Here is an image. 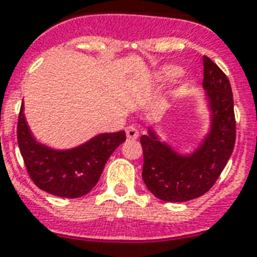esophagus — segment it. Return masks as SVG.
<instances>
[{"mask_svg":"<svg viewBox=\"0 0 257 257\" xmlns=\"http://www.w3.org/2000/svg\"><path fill=\"white\" fill-rule=\"evenodd\" d=\"M125 133H126V137H128L129 140H136L139 137V131H137V128H136L135 125H129V126H126Z\"/></svg>","mask_w":257,"mask_h":257,"instance_id":"esophagus-1","label":"esophagus"}]
</instances>
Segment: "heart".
Here are the masks:
<instances>
[{
    "label": "heart",
    "mask_w": 257,
    "mask_h": 257,
    "mask_svg": "<svg viewBox=\"0 0 257 257\" xmlns=\"http://www.w3.org/2000/svg\"><path fill=\"white\" fill-rule=\"evenodd\" d=\"M181 72H182V70L177 66H166L160 72V78L162 80H172V79H176L177 76H179Z\"/></svg>",
    "instance_id": "1"
}]
</instances>
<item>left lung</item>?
Listing matches in <instances>:
<instances>
[{
  "mask_svg": "<svg viewBox=\"0 0 257 257\" xmlns=\"http://www.w3.org/2000/svg\"><path fill=\"white\" fill-rule=\"evenodd\" d=\"M203 88L211 108V131L191 156H179L160 143L149 129L141 136L143 179L154 197L166 202H186L206 194L232 154L236 140L233 96L227 75L203 56Z\"/></svg>",
  "mask_w": 257,
  "mask_h": 257,
  "instance_id": "1",
  "label": "left lung"
}]
</instances>
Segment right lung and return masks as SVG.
I'll return each mask as SVG.
<instances>
[{"label": "right lung", "mask_w": 257, "mask_h": 257, "mask_svg": "<svg viewBox=\"0 0 257 257\" xmlns=\"http://www.w3.org/2000/svg\"><path fill=\"white\" fill-rule=\"evenodd\" d=\"M17 140L27 174L41 190L62 198L88 194L99 181L105 162L125 141V132L103 133L71 150H53L33 139L21 105Z\"/></svg>", "instance_id": "right-lung-1"}]
</instances>
